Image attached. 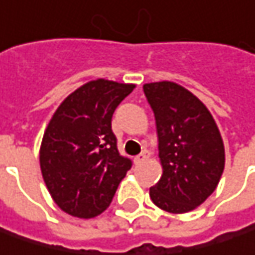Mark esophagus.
<instances>
[{"instance_id":"obj_1","label":"esophagus","mask_w":255,"mask_h":255,"mask_svg":"<svg viewBox=\"0 0 255 255\" xmlns=\"http://www.w3.org/2000/svg\"><path fill=\"white\" fill-rule=\"evenodd\" d=\"M148 157H150V153L147 151V150H144L140 156H137V157H134V163L135 164H140V163H144V161H147L148 160Z\"/></svg>"}]
</instances>
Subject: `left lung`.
I'll return each instance as SVG.
<instances>
[{
  "instance_id": "8db88e82",
  "label": "left lung",
  "mask_w": 255,
  "mask_h": 255,
  "mask_svg": "<svg viewBox=\"0 0 255 255\" xmlns=\"http://www.w3.org/2000/svg\"><path fill=\"white\" fill-rule=\"evenodd\" d=\"M154 113L163 174L150 187L160 209L186 214L217 189L225 166V148L217 123L186 88L169 81L142 86Z\"/></svg>"
}]
</instances>
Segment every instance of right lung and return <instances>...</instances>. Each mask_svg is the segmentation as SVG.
I'll return each instance as SVG.
<instances>
[{
	"label": "right lung",
	"instance_id": "obj_1",
	"mask_svg": "<svg viewBox=\"0 0 255 255\" xmlns=\"http://www.w3.org/2000/svg\"><path fill=\"white\" fill-rule=\"evenodd\" d=\"M134 83L95 79L57 107L40 145V169L56 205L72 217L94 218L113 201L131 160L117 148L115 108Z\"/></svg>",
	"mask_w": 255,
	"mask_h": 255
}]
</instances>
